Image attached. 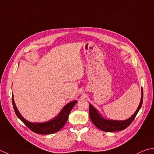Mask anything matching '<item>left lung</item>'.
<instances>
[{
    "label": "left lung",
    "instance_id": "8db88e82",
    "mask_svg": "<svg viewBox=\"0 0 154 154\" xmlns=\"http://www.w3.org/2000/svg\"><path fill=\"white\" fill-rule=\"evenodd\" d=\"M143 102V88H142V97H141L140 103L138 108L136 109V112L128 118L126 120L118 121V120H110L103 118L98 110L93 106L89 105V115L91 119V121L96 126L103 131L107 132H111V131H117L123 130L128 128L131 124V122L136 118V115L138 113L140 109L142 107Z\"/></svg>",
    "mask_w": 154,
    "mask_h": 154
}]
</instances>
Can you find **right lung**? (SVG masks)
Wrapping results in <instances>:
<instances>
[{
    "instance_id": "obj_1",
    "label": "right lung",
    "mask_w": 154,
    "mask_h": 154,
    "mask_svg": "<svg viewBox=\"0 0 154 154\" xmlns=\"http://www.w3.org/2000/svg\"><path fill=\"white\" fill-rule=\"evenodd\" d=\"M12 102L13 105V108L15 112L16 115L23 123L32 130L33 132L38 134H52L55 132H57L63 128L65 124L66 123L68 116L70 114L72 109L73 108L74 105L77 103L76 100L68 103L62 108L61 112L59 113L57 116L53 118L52 120L48 122H43V123H32L27 121L22 116L21 114L18 112L17 106H15L14 101L13 94L12 96Z\"/></svg>"
}]
</instances>
